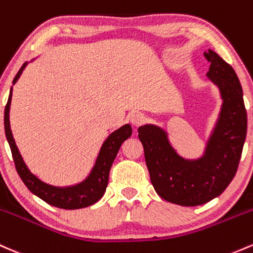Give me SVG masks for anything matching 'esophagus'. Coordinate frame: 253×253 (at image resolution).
<instances>
[{"instance_id": "1", "label": "esophagus", "mask_w": 253, "mask_h": 253, "mask_svg": "<svg viewBox=\"0 0 253 253\" xmlns=\"http://www.w3.org/2000/svg\"><path fill=\"white\" fill-rule=\"evenodd\" d=\"M128 120L133 125V126L138 127V126H140L144 121H145V116H144L141 113H132L131 115L128 116Z\"/></svg>"}]
</instances>
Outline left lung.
<instances>
[{
	"label": "left lung",
	"mask_w": 253,
	"mask_h": 253,
	"mask_svg": "<svg viewBox=\"0 0 253 253\" xmlns=\"http://www.w3.org/2000/svg\"><path fill=\"white\" fill-rule=\"evenodd\" d=\"M204 56L210 62L207 76L218 87L223 103L203 156L186 160L177 155L161 127L138 128L155 191L182 207L205 204L226 190L238 170L248 131L243 88L234 69L212 50Z\"/></svg>",
	"instance_id": "obj_1"
}]
</instances>
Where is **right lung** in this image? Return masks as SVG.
<instances>
[{"label":"right lung","instance_id":"1","mask_svg":"<svg viewBox=\"0 0 253 253\" xmlns=\"http://www.w3.org/2000/svg\"><path fill=\"white\" fill-rule=\"evenodd\" d=\"M26 65L27 62H25L21 66V68L19 69V72L13 80V85L18 82ZM10 101H12V88H10L8 102L4 108V132L8 144L10 146V151H12L15 169L24 184L26 185V187L33 194L43 199L44 202L52 205V207L60 208V209H82V208L90 207V205L98 202L103 197L105 188L108 186L109 171L114 160H115L122 143L131 137L132 127L129 125H125L121 128L113 132L107 138V140L102 145L101 151H99L98 157H97L96 163L93 166L92 170H91L90 175L86 177L84 181L78 185L69 186V187H55V186L41 181L37 176L33 175L25 165L23 157H21L20 152L18 150V146L14 141L12 131H10Z\"/></svg>","mask_w":253,"mask_h":253}]
</instances>
